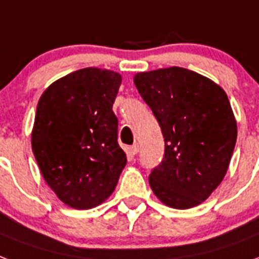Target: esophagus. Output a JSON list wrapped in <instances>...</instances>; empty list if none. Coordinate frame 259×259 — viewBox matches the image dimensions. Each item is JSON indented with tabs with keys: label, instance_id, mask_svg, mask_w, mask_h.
I'll use <instances>...</instances> for the list:
<instances>
[{
	"label": "esophagus",
	"instance_id": "esophagus-1",
	"mask_svg": "<svg viewBox=\"0 0 259 259\" xmlns=\"http://www.w3.org/2000/svg\"><path fill=\"white\" fill-rule=\"evenodd\" d=\"M128 152H130L131 155H136V154L139 152V144L138 143L132 144L131 147H128Z\"/></svg>",
	"mask_w": 259,
	"mask_h": 259
}]
</instances>
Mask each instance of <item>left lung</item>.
<instances>
[{
  "instance_id": "left-lung-1",
  "label": "left lung",
  "mask_w": 259,
  "mask_h": 259,
  "mask_svg": "<svg viewBox=\"0 0 259 259\" xmlns=\"http://www.w3.org/2000/svg\"><path fill=\"white\" fill-rule=\"evenodd\" d=\"M134 83L165 139L163 161L148 178L152 192L176 209L201 204L223 181L236 143L227 94L209 78L176 66L135 74Z\"/></svg>"
}]
</instances>
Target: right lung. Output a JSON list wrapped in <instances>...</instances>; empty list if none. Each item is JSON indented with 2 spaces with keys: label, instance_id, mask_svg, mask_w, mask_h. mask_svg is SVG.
Listing matches in <instances>:
<instances>
[{
  "label": "right lung",
  "instance_id": "1",
  "mask_svg": "<svg viewBox=\"0 0 259 259\" xmlns=\"http://www.w3.org/2000/svg\"><path fill=\"white\" fill-rule=\"evenodd\" d=\"M120 85L119 73L86 67L53 82L37 102L32 151L44 181L71 208L102 204L127 163L112 111Z\"/></svg>",
  "mask_w": 259,
  "mask_h": 259
}]
</instances>
